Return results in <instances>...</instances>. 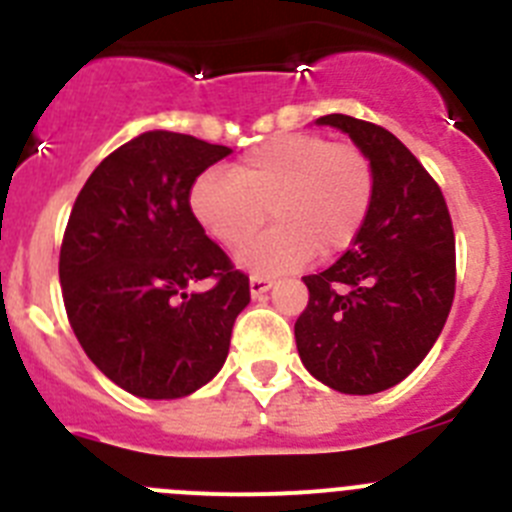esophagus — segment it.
Returning a JSON list of instances; mask_svg holds the SVG:
<instances>
[{"label":"esophagus","instance_id":"esophagus-1","mask_svg":"<svg viewBox=\"0 0 512 512\" xmlns=\"http://www.w3.org/2000/svg\"><path fill=\"white\" fill-rule=\"evenodd\" d=\"M248 287H251V295L253 297H264L266 292H269V289L274 287V279L261 277V274H253V277L248 279Z\"/></svg>","mask_w":512,"mask_h":512}]
</instances>
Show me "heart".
<instances>
[{"mask_svg":"<svg viewBox=\"0 0 512 512\" xmlns=\"http://www.w3.org/2000/svg\"><path fill=\"white\" fill-rule=\"evenodd\" d=\"M374 166L361 148L320 135H277L243 153L230 171L210 169L189 189L194 220L235 248L263 224L275 228L235 253L253 274H282L333 259L359 238L374 202Z\"/></svg>","mask_w":512,"mask_h":512,"instance_id":"heart-1","label":"heart"}]
</instances>
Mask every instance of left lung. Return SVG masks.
I'll return each instance as SVG.
<instances>
[{
	"mask_svg": "<svg viewBox=\"0 0 512 512\" xmlns=\"http://www.w3.org/2000/svg\"><path fill=\"white\" fill-rule=\"evenodd\" d=\"M374 166V202L341 259L302 277L310 300L295 323L307 372L343 395L400 384L431 351L456 287L451 215L441 189L390 130L325 115Z\"/></svg>",
	"mask_w": 512,
	"mask_h": 512,
	"instance_id": "1",
	"label": "left lung"
}]
</instances>
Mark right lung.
<instances>
[{"label": "right lung", "mask_w": 512, "mask_h": 512, "mask_svg": "<svg viewBox=\"0 0 512 512\" xmlns=\"http://www.w3.org/2000/svg\"><path fill=\"white\" fill-rule=\"evenodd\" d=\"M228 146L148 130L92 171L63 233L58 277L66 315L99 372L146 400L205 387L228 359L238 312L251 302L189 210V189ZM207 278V293H189Z\"/></svg>", "instance_id": "obj_1"}]
</instances>
